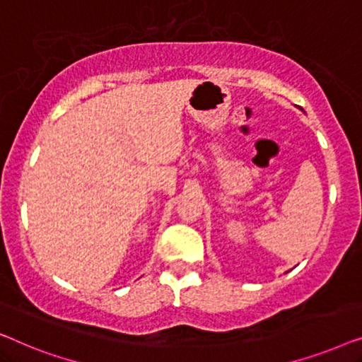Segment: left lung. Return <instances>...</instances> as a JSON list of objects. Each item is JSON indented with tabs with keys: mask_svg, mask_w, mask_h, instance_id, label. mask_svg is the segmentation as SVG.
<instances>
[{
	"mask_svg": "<svg viewBox=\"0 0 362 362\" xmlns=\"http://www.w3.org/2000/svg\"><path fill=\"white\" fill-rule=\"evenodd\" d=\"M300 110H302V108H300ZM302 111H303V110H302Z\"/></svg>",
	"mask_w": 362,
	"mask_h": 362,
	"instance_id": "8db88e82",
	"label": "left lung"
}]
</instances>
